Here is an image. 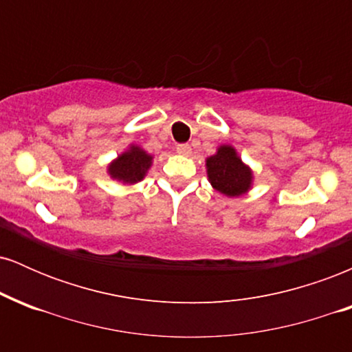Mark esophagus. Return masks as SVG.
I'll use <instances>...</instances> for the list:
<instances>
[{"label":"esophagus","instance_id":"34e87169","mask_svg":"<svg viewBox=\"0 0 352 352\" xmlns=\"http://www.w3.org/2000/svg\"><path fill=\"white\" fill-rule=\"evenodd\" d=\"M177 153H180V155H190L192 153V147L188 144H179L177 145Z\"/></svg>","mask_w":352,"mask_h":352}]
</instances>
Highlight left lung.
Instances as JSON below:
<instances>
[{
    "instance_id": "8db88e82",
    "label": "left lung",
    "mask_w": 352,
    "mask_h": 352,
    "mask_svg": "<svg viewBox=\"0 0 352 352\" xmlns=\"http://www.w3.org/2000/svg\"><path fill=\"white\" fill-rule=\"evenodd\" d=\"M207 173L212 187L227 197H240L252 187L253 173L232 145H221L215 155L208 157Z\"/></svg>"
}]
</instances>
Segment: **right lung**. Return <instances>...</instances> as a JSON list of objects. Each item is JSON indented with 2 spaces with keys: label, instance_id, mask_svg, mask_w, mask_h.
<instances>
[{
  "label": "right lung",
  "instance_id": "obj_1",
  "mask_svg": "<svg viewBox=\"0 0 352 352\" xmlns=\"http://www.w3.org/2000/svg\"><path fill=\"white\" fill-rule=\"evenodd\" d=\"M151 165L152 155H148L137 145H132L127 152L120 153L114 162L109 165V173L112 179L124 182V184H137L144 179Z\"/></svg>",
  "mask_w": 352,
  "mask_h": 352
}]
</instances>
